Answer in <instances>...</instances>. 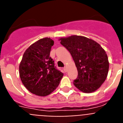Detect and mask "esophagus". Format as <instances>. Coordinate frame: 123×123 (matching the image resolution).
<instances>
[{"mask_svg":"<svg viewBox=\"0 0 123 123\" xmlns=\"http://www.w3.org/2000/svg\"><path fill=\"white\" fill-rule=\"evenodd\" d=\"M63 69H64V71H65V72H67V67H64Z\"/></svg>","mask_w":123,"mask_h":123,"instance_id":"esophagus-1","label":"esophagus"}]
</instances>
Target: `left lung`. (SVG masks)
Masks as SVG:
<instances>
[{
    "label": "left lung",
    "instance_id": "left-lung-1",
    "mask_svg": "<svg viewBox=\"0 0 123 123\" xmlns=\"http://www.w3.org/2000/svg\"><path fill=\"white\" fill-rule=\"evenodd\" d=\"M72 56L78 70L73 82L77 89L92 93L105 82L109 69L108 56L98 43L86 37L73 35L59 39Z\"/></svg>",
    "mask_w": 123,
    "mask_h": 123
}]
</instances>
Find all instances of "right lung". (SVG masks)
Returning a JSON list of instances; mask_svg holds the SVG:
<instances>
[{"label": "right lung", "instance_id": "1", "mask_svg": "<svg viewBox=\"0 0 123 123\" xmlns=\"http://www.w3.org/2000/svg\"><path fill=\"white\" fill-rule=\"evenodd\" d=\"M54 41L50 37L38 40L26 50L19 66L23 84L29 92L45 97L59 85L63 74L57 70L50 56Z\"/></svg>", "mask_w": 123, "mask_h": 123}]
</instances>
